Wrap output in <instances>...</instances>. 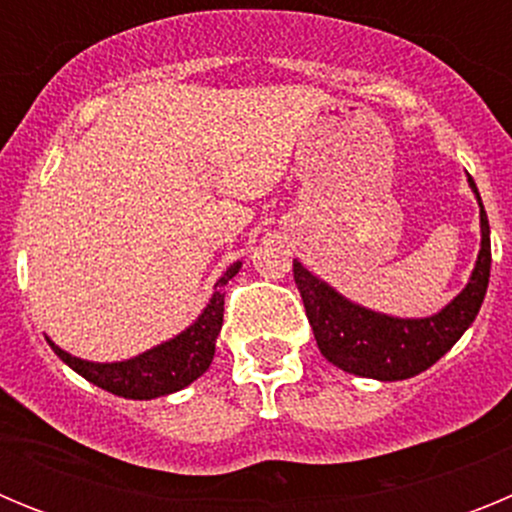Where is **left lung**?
Wrapping results in <instances>:
<instances>
[{
	"instance_id": "obj_1",
	"label": "left lung",
	"mask_w": 512,
	"mask_h": 512,
	"mask_svg": "<svg viewBox=\"0 0 512 512\" xmlns=\"http://www.w3.org/2000/svg\"><path fill=\"white\" fill-rule=\"evenodd\" d=\"M469 184L479 200L472 176H469ZM479 207H482L479 210L482 248H479L472 279L464 292L433 318L400 320L364 310L354 302L343 300L328 284L312 277L300 261H295V284L305 302L307 320L312 325L320 354L343 372L382 379V382L415 377L436 364L474 323L485 300L487 282H490V223H487L482 200H479Z\"/></svg>"
}]
</instances>
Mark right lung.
<instances>
[{
    "label": "right lung",
    "instance_id": "1",
    "mask_svg": "<svg viewBox=\"0 0 512 512\" xmlns=\"http://www.w3.org/2000/svg\"><path fill=\"white\" fill-rule=\"evenodd\" d=\"M238 269H241V264H233L223 277L217 279L210 305L205 307L200 320L189 325L182 336L171 338L169 343H161V346L151 348V351L130 361L92 364V361H81L76 356L66 354L56 343H48L74 372H79L81 377L102 387V390L112 392V395L130 397V400H151V397L171 395V392L182 390L197 377H202L207 372V366L212 364L215 338L223 328V287L238 274Z\"/></svg>",
    "mask_w": 512,
    "mask_h": 512
}]
</instances>
